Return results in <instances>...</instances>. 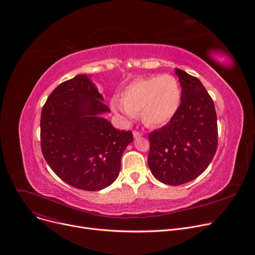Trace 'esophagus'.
Here are the masks:
<instances>
[{
	"instance_id": "esophagus-1",
	"label": "esophagus",
	"mask_w": 255,
	"mask_h": 255,
	"mask_svg": "<svg viewBox=\"0 0 255 255\" xmlns=\"http://www.w3.org/2000/svg\"><path fill=\"white\" fill-rule=\"evenodd\" d=\"M142 133L141 132H139V131H136V130H134L133 131V136L135 137V138H137V137H140V136H142Z\"/></svg>"
}]
</instances>
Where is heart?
Wrapping results in <instances>:
<instances>
[{
  "label": "heart",
  "instance_id": "b5f03b06",
  "mask_svg": "<svg viewBox=\"0 0 255 255\" xmlns=\"http://www.w3.org/2000/svg\"><path fill=\"white\" fill-rule=\"evenodd\" d=\"M181 99L177 79L169 74L138 78L128 84L122 98H113L112 109L128 119L140 113L142 122L151 127L169 122L176 114Z\"/></svg>",
  "mask_w": 255,
  "mask_h": 255
}]
</instances>
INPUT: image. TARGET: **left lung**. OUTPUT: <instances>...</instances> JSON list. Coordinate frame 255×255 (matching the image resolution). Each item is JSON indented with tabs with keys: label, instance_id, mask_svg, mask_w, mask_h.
<instances>
[{
	"label": "left lung",
	"instance_id": "8db88e82",
	"mask_svg": "<svg viewBox=\"0 0 255 255\" xmlns=\"http://www.w3.org/2000/svg\"><path fill=\"white\" fill-rule=\"evenodd\" d=\"M180 105L173 118L148 134L147 164L158 180L169 185L189 182L206 170L217 148L213 100L201 81L176 69Z\"/></svg>",
	"mask_w": 255,
	"mask_h": 255
}]
</instances>
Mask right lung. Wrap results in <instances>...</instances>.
<instances>
[{"mask_svg":"<svg viewBox=\"0 0 255 255\" xmlns=\"http://www.w3.org/2000/svg\"><path fill=\"white\" fill-rule=\"evenodd\" d=\"M86 75L67 80L51 92L41 114V148L53 172L84 191L112 184L121 169L131 131H120L99 115L110 112Z\"/></svg>","mask_w":255,"mask_h":255,"instance_id":"add662e5","label":"right lung"}]
</instances>
